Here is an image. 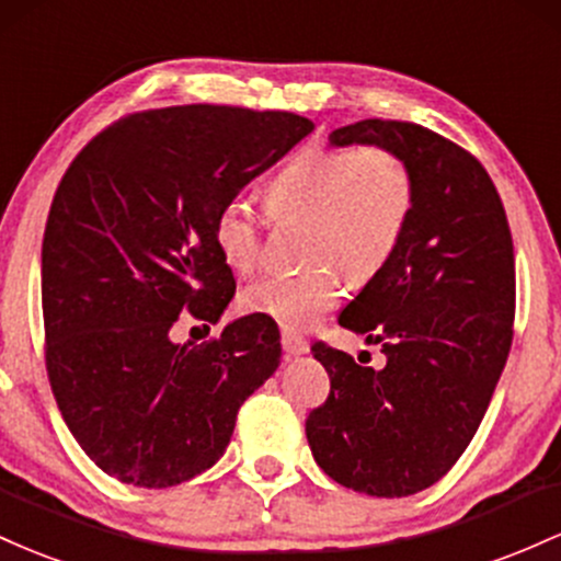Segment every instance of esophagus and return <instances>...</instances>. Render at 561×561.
Wrapping results in <instances>:
<instances>
[{"label":"esophagus","mask_w":561,"mask_h":561,"mask_svg":"<svg viewBox=\"0 0 561 561\" xmlns=\"http://www.w3.org/2000/svg\"><path fill=\"white\" fill-rule=\"evenodd\" d=\"M280 344H283V352H286V355H291V357L307 355V352H310V344H307V339L299 336L297 331H286V329H283Z\"/></svg>","instance_id":"34e87169"}]
</instances>
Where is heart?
<instances>
[{"instance_id": "heart-1", "label": "heart", "mask_w": 561, "mask_h": 561, "mask_svg": "<svg viewBox=\"0 0 561 561\" xmlns=\"http://www.w3.org/2000/svg\"><path fill=\"white\" fill-rule=\"evenodd\" d=\"M416 204L405 161L381 148H310L294 156L267 187L275 219H307L299 273H267L243 288L241 307L286 331L310 329L342 299V270L368 280L392 260ZM264 219L249 198H228L214 217V243L236 273L260 260Z\"/></svg>"}]
</instances>
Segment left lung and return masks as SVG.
Masks as SVG:
<instances>
[{"instance_id": "8db88e82", "label": "left lung", "mask_w": 561, "mask_h": 561, "mask_svg": "<svg viewBox=\"0 0 561 561\" xmlns=\"http://www.w3.org/2000/svg\"><path fill=\"white\" fill-rule=\"evenodd\" d=\"M329 145L398 156L416 204L392 260L339 314L387 363L368 368L314 342L331 394L307 416V443L331 480L402 499L448 474L501 379L514 333L512 232L482 163L437 131L365 118L333 129Z\"/></svg>"}]
</instances>
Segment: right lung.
Wrapping results in <instances>:
<instances>
[{"instance_id": "right-lung-1", "label": "right lung", "mask_w": 561, "mask_h": 561, "mask_svg": "<svg viewBox=\"0 0 561 561\" xmlns=\"http://www.w3.org/2000/svg\"><path fill=\"white\" fill-rule=\"evenodd\" d=\"M314 129L288 111L174 105L111 124L73 159L42 243L47 376L81 450L137 488L219 461L238 408L280 365L273 320L247 314L178 344L182 310L217 323L236 278L214 217Z\"/></svg>"}]
</instances>
